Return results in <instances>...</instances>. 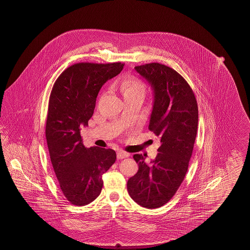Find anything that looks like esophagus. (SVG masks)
<instances>
[{
	"instance_id": "obj_1",
	"label": "esophagus",
	"mask_w": 250,
	"mask_h": 250,
	"mask_svg": "<svg viewBox=\"0 0 250 250\" xmlns=\"http://www.w3.org/2000/svg\"><path fill=\"white\" fill-rule=\"evenodd\" d=\"M129 156V154L124 152L123 150H119L117 151V158L118 159H124V158H127Z\"/></svg>"
}]
</instances>
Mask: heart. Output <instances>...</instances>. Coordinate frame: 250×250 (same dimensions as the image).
<instances>
[{"label":"heart","instance_id":"1","mask_svg":"<svg viewBox=\"0 0 250 250\" xmlns=\"http://www.w3.org/2000/svg\"><path fill=\"white\" fill-rule=\"evenodd\" d=\"M119 88L124 100L134 97L143 98L146 93V86L143 81L134 76H127L123 78L119 84Z\"/></svg>","mask_w":250,"mask_h":250}]
</instances>
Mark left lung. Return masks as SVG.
<instances>
[{
	"instance_id": "1",
	"label": "left lung",
	"mask_w": 250,
	"mask_h": 250,
	"mask_svg": "<svg viewBox=\"0 0 250 250\" xmlns=\"http://www.w3.org/2000/svg\"><path fill=\"white\" fill-rule=\"evenodd\" d=\"M154 91L149 130L159 138L155 159L147 165L142 154L133 158L138 172L127 181V192L143 208L163 207L185 178L198 125V108L190 85L176 70L158 62L135 67Z\"/></svg>"
}]
</instances>
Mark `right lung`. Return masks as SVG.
<instances>
[{"label": "right lung", "instance_id": "right-lung-1", "mask_svg": "<svg viewBox=\"0 0 250 250\" xmlns=\"http://www.w3.org/2000/svg\"><path fill=\"white\" fill-rule=\"evenodd\" d=\"M123 66L73 64L59 76L51 92L45 126L49 154L60 188L75 206H85L100 195L102 176L115 163L114 150L85 147L80 130L88 125L103 85Z\"/></svg>", "mask_w": 250, "mask_h": 250}]
</instances>
